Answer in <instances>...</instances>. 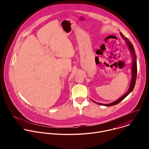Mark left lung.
<instances>
[{
    "label": "left lung",
    "instance_id": "obj_1",
    "mask_svg": "<svg viewBox=\"0 0 149 149\" xmlns=\"http://www.w3.org/2000/svg\"><path fill=\"white\" fill-rule=\"evenodd\" d=\"M121 36L126 40V42L127 45L129 46V48L131 51V52L132 53V56H133V66H132V81H131V84L130 88L129 89V91H127L124 95H123L121 97H120L119 99H118L117 101L109 104H101V103H97L100 105H103L105 106H112V105H114L116 104H117L118 103H119L120 102H121L123 99H124L127 95H128L133 90L134 86H135V84H136V78H137V61H136V53H135V50L134 49L133 45V44L131 43V42L129 40V39L125 37L122 33H120ZM94 102L97 103L96 102H95L94 101H93Z\"/></svg>",
    "mask_w": 149,
    "mask_h": 149
}]
</instances>
